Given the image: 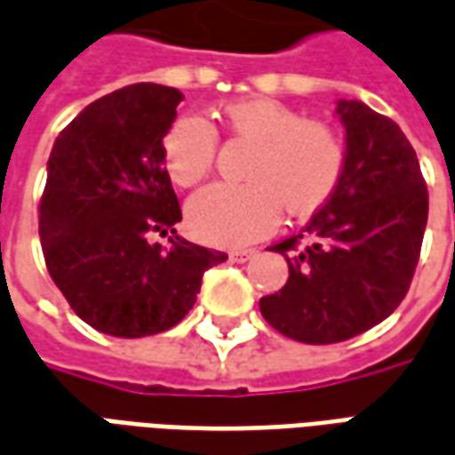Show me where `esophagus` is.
<instances>
[{"mask_svg":"<svg viewBox=\"0 0 455 455\" xmlns=\"http://www.w3.org/2000/svg\"><path fill=\"white\" fill-rule=\"evenodd\" d=\"M254 254H257V250L240 247V250H233V252H230V259H233V262H247V259H252Z\"/></svg>","mask_w":455,"mask_h":455,"instance_id":"esophagus-1","label":"esophagus"}]
</instances>
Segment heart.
<instances>
[{
    "label": "heart",
    "instance_id": "heart-1",
    "mask_svg": "<svg viewBox=\"0 0 455 455\" xmlns=\"http://www.w3.org/2000/svg\"><path fill=\"white\" fill-rule=\"evenodd\" d=\"M220 117L235 140L252 144L243 171L247 183H212L193 196L186 218L198 240L252 243L272 233L282 208L304 220L333 198L347 161L346 140L333 124L269 98L233 100ZM161 156L171 181L196 186L215 166L218 134L208 119L183 115L164 134Z\"/></svg>",
    "mask_w": 455,
    "mask_h": 455
}]
</instances>
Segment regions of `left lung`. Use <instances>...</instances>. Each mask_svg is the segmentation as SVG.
Listing matches in <instances>:
<instances>
[{
    "instance_id": "obj_1",
    "label": "left lung",
    "mask_w": 455,
    "mask_h": 455,
    "mask_svg": "<svg viewBox=\"0 0 455 455\" xmlns=\"http://www.w3.org/2000/svg\"><path fill=\"white\" fill-rule=\"evenodd\" d=\"M346 173L306 230L274 244L289 282L259 299L267 323L308 346L365 333L407 296L428 218L417 151L397 122L340 100Z\"/></svg>"
}]
</instances>
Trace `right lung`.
Listing matches in <instances>:
<instances>
[{
    "label": "right lung",
    "instance_id": "obj_1",
    "mask_svg": "<svg viewBox=\"0 0 455 455\" xmlns=\"http://www.w3.org/2000/svg\"><path fill=\"white\" fill-rule=\"evenodd\" d=\"M183 95L137 83L80 112L58 134L38 235L48 274L70 308L100 333L141 338L186 318L205 269L228 254L176 235L181 205L161 140ZM151 234L170 235L164 251Z\"/></svg>",
    "mask_w": 455,
    "mask_h": 455
}]
</instances>
